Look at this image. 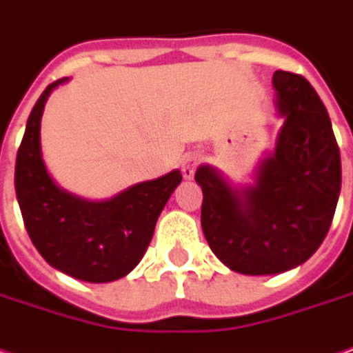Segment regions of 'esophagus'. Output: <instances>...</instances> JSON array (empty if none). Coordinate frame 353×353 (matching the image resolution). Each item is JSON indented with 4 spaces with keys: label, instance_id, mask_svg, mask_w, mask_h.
Masks as SVG:
<instances>
[{
    "label": "esophagus",
    "instance_id": "esophagus-1",
    "mask_svg": "<svg viewBox=\"0 0 353 353\" xmlns=\"http://www.w3.org/2000/svg\"><path fill=\"white\" fill-rule=\"evenodd\" d=\"M198 161H200V157H198V155H194V153L182 157L181 171L184 179H192L194 172H196V167H198Z\"/></svg>",
    "mask_w": 353,
    "mask_h": 353
}]
</instances>
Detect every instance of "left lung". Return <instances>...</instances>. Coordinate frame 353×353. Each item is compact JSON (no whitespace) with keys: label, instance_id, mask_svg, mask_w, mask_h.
I'll return each instance as SVG.
<instances>
[{"label":"left lung","instance_id":"1","mask_svg":"<svg viewBox=\"0 0 353 353\" xmlns=\"http://www.w3.org/2000/svg\"><path fill=\"white\" fill-rule=\"evenodd\" d=\"M272 83L283 126L254 184L233 188L210 165L194 176L204 194L208 245L227 268L247 276L280 274L311 259L330 229L342 186L340 149L311 83L281 70Z\"/></svg>","mask_w":353,"mask_h":353}]
</instances>
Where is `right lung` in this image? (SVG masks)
I'll list each match as a JSON object with an SVG mask.
<instances>
[{
	"instance_id": "1",
	"label": "right lung",
	"mask_w": 353,
	"mask_h": 353,
	"mask_svg": "<svg viewBox=\"0 0 353 353\" xmlns=\"http://www.w3.org/2000/svg\"><path fill=\"white\" fill-rule=\"evenodd\" d=\"M68 77L50 83L27 120L17 151L15 192L32 245L52 268L91 283L124 278L148 250L157 217L181 171L139 182L110 200L91 202L52 181L40 149V118L50 93Z\"/></svg>"
}]
</instances>
